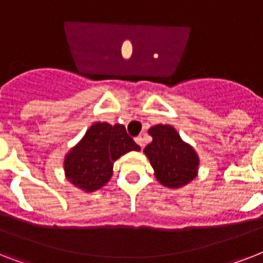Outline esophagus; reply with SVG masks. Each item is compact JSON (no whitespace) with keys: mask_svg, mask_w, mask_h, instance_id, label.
<instances>
[{"mask_svg":"<svg viewBox=\"0 0 263 263\" xmlns=\"http://www.w3.org/2000/svg\"><path fill=\"white\" fill-rule=\"evenodd\" d=\"M135 142L138 144H139L140 147H143V138H142V136H136L135 138Z\"/></svg>","mask_w":263,"mask_h":263,"instance_id":"34e87169","label":"esophagus"}]
</instances>
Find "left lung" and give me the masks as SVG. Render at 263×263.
Masks as SVG:
<instances>
[{"instance_id": "8db88e82", "label": "left lung", "mask_w": 263, "mask_h": 263, "mask_svg": "<svg viewBox=\"0 0 263 263\" xmlns=\"http://www.w3.org/2000/svg\"><path fill=\"white\" fill-rule=\"evenodd\" d=\"M153 142L144 147L156 179L168 188H180L196 177L199 158L195 150L183 142L171 125H154L148 129Z\"/></svg>"}]
</instances>
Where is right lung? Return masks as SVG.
Here are the masks:
<instances>
[{"label":"right lung","instance_id":"add662e5","mask_svg":"<svg viewBox=\"0 0 263 263\" xmlns=\"http://www.w3.org/2000/svg\"><path fill=\"white\" fill-rule=\"evenodd\" d=\"M139 152L121 124H92L83 139L69 150L64 160L67 179L86 192L103 187L113 175V162L128 152Z\"/></svg>","mask_w":263,"mask_h":263}]
</instances>
